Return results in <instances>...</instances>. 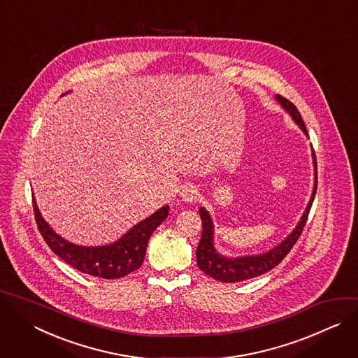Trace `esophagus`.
Instances as JSON below:
<instances>
[{"mask_svg": "<svg viewBox=\"0 0 358 358\" xmlns=\"http://www.w3.org/2000/svg\"><path fill=\"white\" fill-rule=\"evenodd\" d=\"M197 196H199L197 189H196L194 186H192V185L185 186V187L182 189V192H180V197H182V200H183L185 203H193V201L197 199Z\"/></svg>", "mask_w": 358, "mask_h": 358, "instance_id": "34e87169", "label": "esophagus"}]
</instances>
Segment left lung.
Wrapping results in <instances>:
<instances>
[{
  "label": "left lung",
  "instance_id": "8db88e82",
  "mask_svg": "<svg viewBox=\"0 0 358 358\" xmlns=\"http://www.w3.org/2000/svg\"><path fill=\"white\" fill-rule=\"evenodd\" d=\"M275 101L281 105V108L291 116L294 123L308 137L305 123H303L298 109L288 99H285L280 95H275ZM310 150H312V144H310ZM312 161H313L312 162L313 164V189H312L310 199L306 204V208L302 213L295 228L278 245L273 246L267 252H263L259 255H243V256H236V257H228V256L220 253L214 245V222L211 220V215L204 207H200L199 213L201 217L203 232H201L200 243L196 250L199 268L203 273H206L207 275H210L211 278L222 281V282L245 281V280L262 275V274L270 271L271 268H274L287 256V253L292 249V246L298 241V238L305 227L310 206L313 203L315 193H316V185H317L316 158H315L313 150H312Z\"/></svg>",
  "mask_w": 358,
  "mask_h": 358
}]
</instances>
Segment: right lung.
Returning <instances> with one entry per match:
<instances>
[{"label":"right lung","mask_w":358,"mask_h":358,"mask_svg":"<svg viewBox=\"0 0 358 358\" xmlns=\"http://www.w3.org/2000/svg\"><path fill=\"white\" fill-rule=\"evenodd\" d=\"M32 197L36 224L49 248L78 271L106 280L120 278L140 268L144 262L150 236L169 214V206L166 204L131 227L117 241L101 246H84L73 243L56 234L42 217L35 194H32Z\"/></svg>","instance_id":"add662e5"}]
</instances>
